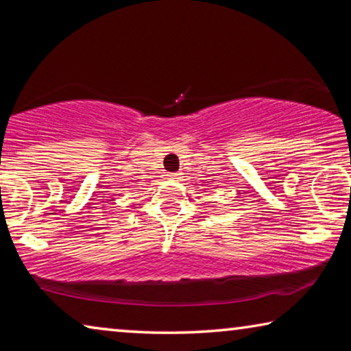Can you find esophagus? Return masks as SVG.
<instances>
[{"label":"esophagus","instance_id":"34e87169","mask_svg":"<svg viewBox=\"0 0 351 351\" xmlns=\"http://www.w3.org/2000/svg\"><path fill=\"white\" fill-rule=\"evenodd\" d=\"M179 176H180V174H171L169 177H171V179H179Z\"/></svg>","mask_w":351,"mask_h":351}]
</instances>
